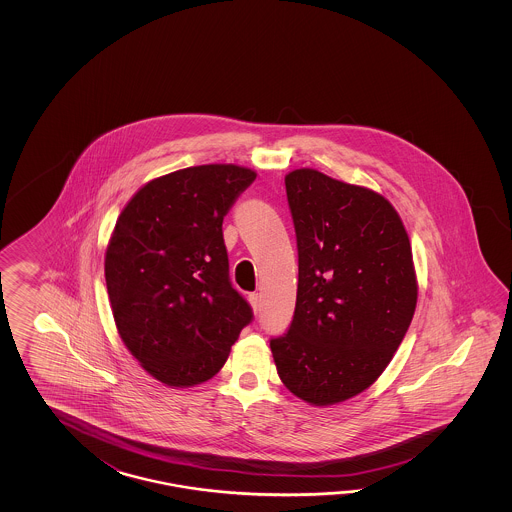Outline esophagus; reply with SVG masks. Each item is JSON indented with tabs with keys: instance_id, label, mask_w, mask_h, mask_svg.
<instances>
[{
	"instance_id": "34e87169",
	"label": "esophagus",
	"mask_w": 512,
	"mask_h": 512,
	"mask_svg": "<svg viewBox=\"0 0 512 512\" xmlns=\"http://www.w3.org/2000/svg\"><path fill=\"white\" fill-rule=\"evenodd\" d=\"M249 302H251L252 309H254V311H258V309H260V294H249Z\"/></svg>"
}]
</instances>
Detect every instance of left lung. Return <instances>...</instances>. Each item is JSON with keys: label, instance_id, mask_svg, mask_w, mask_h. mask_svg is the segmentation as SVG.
<instances>
[{"label": "left lung", "instance_id": "obj_1", "mask_svg": "<svg viewBox=\"0 0 512 512\" xmlns=\"http://www.w3.org/2000/svg\"><path fill=\"white\" fill-rule=\"evenodd\" d=\"M298 243L293 324L271 351L285 388L311 406L344 403L386 370L414 318L417 274L386 197L313 168L285 175Z\"/></svg>", "mask_w": 512, "mask_h": 512}]
</instances>
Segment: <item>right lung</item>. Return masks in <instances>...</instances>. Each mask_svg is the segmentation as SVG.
Wrapping results in <instances>:
<instances>
[{
	"label": "right lung",
	"mask_w": 512,
	"mask_h": 512,
	"mask_svg": "<svg viewBox=\"0 0 512 512\" xmlns=\"http://www.w3.org/2000/svg\"><path fill=\"white\" fill-rule=\"evenodd\" d=\"M256 179L238 164L155 177L122 208L106 247L109 305L124 346L153 379L192 388L218 373L252 320L232 289L223 218Z\"/></svg>",
	"instance_id": "obj_1"
}]
</instances>
